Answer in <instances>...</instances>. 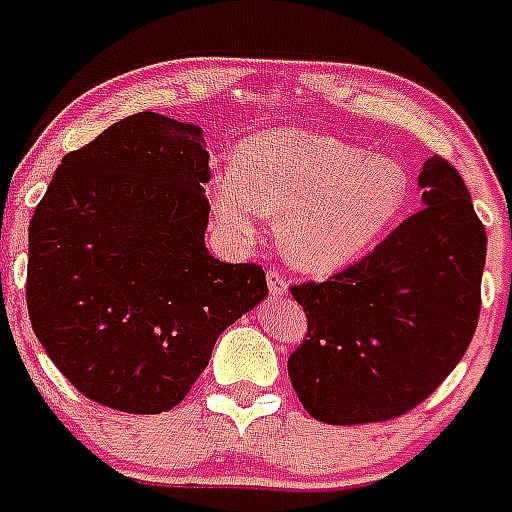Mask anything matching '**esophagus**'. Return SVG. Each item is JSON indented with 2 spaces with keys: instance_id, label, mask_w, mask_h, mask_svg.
Here are the masks:
<instances>
[{
  "instance_id": "34e87169",
  "label": "esophagus",
  "mask_w": 512,
  "mask_h": 512,
  "mask_svg": "<svg viewBox=\"0 0 512 512\" xmlns=\"http://www.w3.org/2000/svg\"><path fill=\"white\" fill-rule=\"evenodd\" d=\"M266 282H269V292L274 297L287 295V277H284L282 271H274V269L266 271Z\"/></svg>"
}]
</instances>
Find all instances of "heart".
Instances as JSON below:
<instances>
[{"mask_svg":"<svg viewBox=\"0 0 512 512\" xmlns=\"http://www.w3.org/2000/svg\"><path fill=\"white\" fill-rule=\"evenodd\" d=\"M408 200V174L390 156H366L333 135L274 128L253 135L235 166L212 179L217 220L253 235L264 215L282 217L279 243L289 264L330 274L351 264L387 230Z\"/></svg>","mask_w":512,"mask_h":512,"instance_id":"1","label":"heart"}]
</instances>
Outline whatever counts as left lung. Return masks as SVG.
Returning a JSON list of instances; mask_svg holds the SVG:
<instances>
[{"label": "left lung", "instance_id": "left-lung-1", "mask_svg": "<svg viewBox=\"0 0 512 512\" xmlns=\"http://www.w3.org/2000/svg\"><path fill=\"white\" fill-rule=\"evenodd\" d=\"M418 184L425 207L372 253L325 282L289 289L307 315L289 379L320 423L400 418L454 372L472 341L485 225L446 158H428Z\"/></svg>", "mask_w": 512, "mask_h": 512}]
</instances>
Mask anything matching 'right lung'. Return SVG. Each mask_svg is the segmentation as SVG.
<instances>
[{
  "label": "right lung",
  "mask_w": 512,
  "mask_h": 512,
  "mask_svg": "<svg viewBox=\"0 0 512 512\" xmlns=\"http://www.w3.org/2000/svg\"><path fill=\"white\" fill-rule=\"evenodd\" d=\"M202 128L138 112L63 156L30 220L27 312L76 390L120 413L176 408L217 336L266 295L259 264L205 246Z\"/></svg>",
  "instance_id": "obj_1"
}]
</instances>
